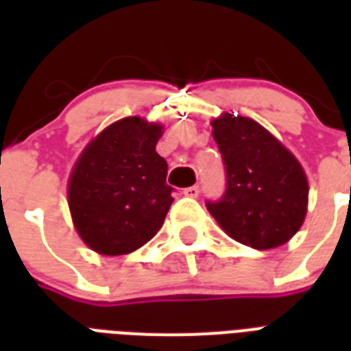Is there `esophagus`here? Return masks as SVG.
<instances>
[{
	"mask_svg": "<svg viewBox=\"0 0 351 351\" xmlns=\"http://www.w3.org/2000/svg\"><path fill=\"white\" fill-rule=\"evenodd\" d=\"M198 193H200V187L198 186H191V187H186L182 195H186V197H191V198H197Z\"/></svg>",
	"mask_w": 351,
	"mask_h": 351,
	"instance_id": "34e87169",
	"label": "esophagus"
}]
</instances>
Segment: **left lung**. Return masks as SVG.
Masks as SVG:
<instances>
[{
	"mask_svg": "<svg viewBox=\"0 0 351 351\" xmlns=\"http://www.w3.org/2000/svg\"><path fill=\"white\" fill-rule=\"evenodd\" d=\"M213 138L222 154L226 191L208 200V211L237 242L255 250L286 244L304 222L308 180L299 160L244 117L213 120Z\"/></svg>",
	"mask_w": 351,
	"mask_h": 351,
	"instance_id": "1",
	"label": "left lung"
}]
</instances>
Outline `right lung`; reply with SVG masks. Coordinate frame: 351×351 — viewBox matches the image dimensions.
<instances>
[{"label":"right lung","mask_w":351,"mask_h":351,"mask_svg":"<svg viewBox=\"0 0 351 351\" xmlns=\"http://www.w3.org/2000/svg\"><path fill=\"white\" fill-rule=\"evenodd\" d=\"M162 125L138 117L104 129L80 154L69 180L74 228L90 250L125 255L162 228L173 204L167 162L156 153Z\"/></svg>","instance_id":"right-lung-1"}]
</instances>
